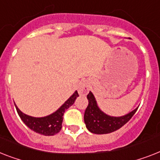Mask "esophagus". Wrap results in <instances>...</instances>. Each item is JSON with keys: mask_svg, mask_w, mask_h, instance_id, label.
I'll return each mask as SVG.
<instances>
[{"mask_svg": "<svg viewBox=\"0 0 160 160\" xmlns=\"http://www.w3.org/2000/svg\"><path fill=\"white\" fill-rule=\"evenodd\" d=\"M89 90V83L87 80H83L80 81L78 86V92L80 94H85Z\"/></svg>", "mask_w": 160, "mask_h": 160, "instance_id": "34e87169", "label": "esophagus"}]
</instances>
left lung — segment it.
Returning <instances> with one entry per match:
<instances>
[{
	"mask_svg": "<svg viewBox=\"0 0 160 160\" xmlns=\"http://www.w3.org/2000/svg\"><path fill=\"white\" fill-rule=\"evenodd\" d=\"M87 99L89 104L84 112V121L87 129L93 134H108L120 129L132 118L138 108H136L123 116L113 117L108 115L99 108L91 91L87 95Z\"/></svg>",
	"mask_w": 160,
	"mask_h": 160,
	"instance_id": "1",
	"label": "left lung"
}]
</instances>
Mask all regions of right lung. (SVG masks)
I'll list each match as a JSON object with an SVG mask.
<instances>
[{"label":"right lung","instance_id":"obj_1","mask_svg":"<svg viewBox=\"0 0 160 160\" xmlns=\"http://www.w3.org/2000/svg\"><path fill=\"white\" fill-rule=\"evenodd\" d=\"M77 97H79V94L76 90L73 94L57 111L49 114L48 116L41 117V118H35V117L27 115L20 111L16 104H15V106L19 118H21L23 122L29 129L36 133L43 135V136H54L62 129L63 114L65 112V110H67L73 104Z\"/></svg>","mask_w":160,"mask_h":160}]
</instances>
